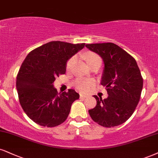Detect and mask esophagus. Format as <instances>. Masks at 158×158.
Wrapping results in <instances>:
<instances>
[{
    "label": "esophagus",
    "mask_w": 158,
    "mask_h": 158,
    "mask_svg": "<svg viewBox=\"0 0 158 158\" xmlns=\"http://www.w3.org/2000/svg\"><path fill=\"white\" fill-rule=\"evenodd\" d=\"M80 97H82V98H85V97H88V95H86V94H80Z\"/></svg>",
    "instance_id": "obj_1"
}]
</instances>
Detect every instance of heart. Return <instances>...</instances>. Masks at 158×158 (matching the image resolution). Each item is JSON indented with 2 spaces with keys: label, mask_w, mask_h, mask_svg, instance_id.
Segmentation results:
<instances>
[{
  "label": "heart",
  "mask_w": 158,
  "mask_h": 158,
  "mask_svg": "<svg viewBox=\"0 0 158 158\" xmlns=\"http://www.w3.org/2000/svg\"><path fill=\"white\" fill-rule=\"evenodd\" d=\"M83 57L85 58L86 60V62L88 63L89 66H91V64H94V62L97 61H101L100 56H99L97 54L94 53L93 52H87L86 53H85L83 55ZM76 61V57L75 56H73L71 58H69L68 60L67 63V70L72 69V68L74 66V64L75 63ZM94 81L92 79H86V78H77L74 83L75 87L78 90L81 91H83V92H86L92 88L94 85Z\"/></svg>",
  "instance_id": "1"
}]
</instances>
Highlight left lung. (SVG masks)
Wrapping results in <instances>:
<instances>
[{"label":"left lung","mask_w":158,"mask_h":158,"mask_svg":"<svg viewBox=\"0 0 158 158\" xmlns=\"http://www.w3.org/2000/svg\"><path fill=\"white\" fill-rule=\"evenodd\" d=\"M104 62L101 84L108 97L102 100L94 95L95 108L89 110L93 121L105 127L123 124L139 104L143 78L136 61L120 47L111 42L85 44Z\"/></svg>","instance_id":"1"}]
</instances>
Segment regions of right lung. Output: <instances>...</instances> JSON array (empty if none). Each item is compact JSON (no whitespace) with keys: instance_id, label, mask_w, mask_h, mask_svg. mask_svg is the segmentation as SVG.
<instances>
[{"instance_id":"add662e5","label":"right lung","mask_w":158,"mask_h":158,"mask_svg":"<svg viewBox=\"0 0 158 158\" xmlns=\"http://www.w3.org/2000/svg\"><path fill=\"white\" fill-rule=\"evenodd\" d=\"M84 46L53 41L26 56L17 74L16 87L23 110L35 123L52 127L67 119L80 95L73 89L58 93L53 83L56 77L65 74L68 60Z\"/></svg>"}]
</instances>
